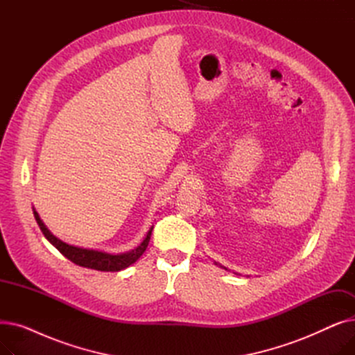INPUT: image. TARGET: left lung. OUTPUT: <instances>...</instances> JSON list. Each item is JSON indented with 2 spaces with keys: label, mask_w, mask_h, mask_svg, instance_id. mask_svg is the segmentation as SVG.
Masks as SVG:
<instances>
[{
  "label": "left lung",
  "mask_w": 355,
  "mask_h": 355,
  "mask_svg": "<svg viewBox=\"0 0 355 355\" xmlns=\"http://www.w3.org/2000/svg\"><path fill=\"white\" fill-rule=\"evenodd\" d=\"M214 265H217V266H218V268H221V269H226V270H229V269H227V268H226V266H223V265H221V263H218V262H216V260H214ZM233 273H234V275H240V273H237V272H233Z\"/></svg>",
  "instance_id": "left-lung-1"
}]
</instances>
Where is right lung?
Segmentation results:
<instances>
[{
	"instance_id": "add662e5",
	"label": "right lung",
	"mask_w": 355,
	"mask_h": 355,
	"mask_svg": "<svg viewBox=\"0 0 355 355\" xmlns=\"http://www.w3.org/2000/svg\"><path fill=\"white\" fill-rule=\"evenodd\" d=\"M33 214L34 218L39 225L40 230L43 232L44 237L50 241V243L58 249L64 257H67L70 262H73L74 265H79L87 269H95V270H101V272H119L122 269H126L128 266L134 265L137 260L142 256V253L146 250L149 239H151V233L154 226L149 227V230L146 232L145 237L142 239L141 245L132 250L125 252V253H109V252H103V250H96V249H85V248H79L74 245H69L66 241L60 240L59 237H55L43 223V220L40 218L39 213L35 211V209L33 207Z\"/></svg>"
}]
</instances>
